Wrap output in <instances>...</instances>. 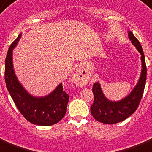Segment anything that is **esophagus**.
<instances>
[{
	"label": "esophagus",
	"instance_id": "esophagus-1",
	"mask_svg": "<svg viewBox=\"0 0 152 152\" xmlns=\"http://www.w3.org/2000/svg\"><path fill=\"white\" fill-rule=\"evenodd\" d=\"M74 80L76 81V82H78V83H82V82H84V79L83 77H80V73H76L74 75Z\"/></svg>",
	"mask_w": 152,
	"mask_h": 152
}]
</instances>
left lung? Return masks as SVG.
I'll use <instances>...</instances> for the list:
<instances>
[{
	"label": "left lung",
	"mask_w": 152,
	"mask_h": 152,
	"mask_svg": "<svg viewBox=\"0 0 152 152\" xmlns=\"http://www.w3.org/2000/svg\"><path fill=\"white\" fill-rule=\"evenodd\" d=\"M128 37L132 44L141 55V73L133 91L126 97L117 102L110 101L104 96L99 82L94 84V103L91 107V112L94 118L102 123L115 124L125 120L137 110L142 98L147 77L145 58L140 42L131 31L128 32Z\"/></svg>",
	"instance_id": "1"
}]
</instances>
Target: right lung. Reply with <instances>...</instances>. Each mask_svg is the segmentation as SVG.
I'll return each mask as SVG.
<instances>
[{"label": "right lung", "mask_w": 152, "mask_h": 152, "mask_svg": "<svg viewBox=\"0 0 152 152\" xmlns=\"http://www.w3.org/2000/svg\"><path fill=\"white\" fill-rule=\"evenodd\" d=\"M22 34L10 46L5 59L4 79L6 87L16 107L26 119L38 126H48L58 123L65 116L69 96L63 90L62 83L48 95L34 97L28 93L17 79L12 55Z\"/></svg>", "instance_id": "1"}]
</instances>
